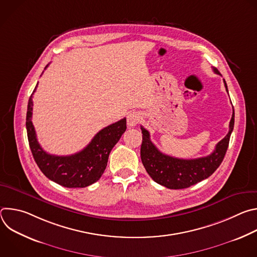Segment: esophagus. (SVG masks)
<instances>
[{
  "instance_id": "esophagus-1",
  "label": "esophagus",
  "mask_w": 257,
  "mask_h": 257,
  "mask_svg": "<svg viewBox=\"0 0 257 257\" xmlns=\"http://www.w3.org/2000/svg\"><path fill=\"white\" fill-rule=\"evenodd\" d=\"M141 115L139 112H130L127 116V124L129 127H135L140 121Z\"/></svg>"
}]
</instances>
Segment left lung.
I'll use <instances>...</instances> for the list:
<instances>
[{
  "label": "left lung",
  "instance_id": "left-lung-1",
  "mask_svg": "<svg viewBox=\"0 0 257 257\" xmlns=\"http://www.w3.org/2000/svg\"><path fill=\"white\" fill-rule=\"evenodd\" d=\"M213 71L216 74H219L216 68H213ZM224 83L228 92L225 79ZM234 121L235 114L233 108L228 134L215 145L214 151L209 156L192 160L177 159L161 153L152 142L150 132L141 126L142 144L140 156L146 172L158 184L169 189L188 188L208 178L222 164L225 158L230 136L234 129Z\"/></svg>",
  "mask_w": 257,
  "mask_h": 257
}]
</instances>
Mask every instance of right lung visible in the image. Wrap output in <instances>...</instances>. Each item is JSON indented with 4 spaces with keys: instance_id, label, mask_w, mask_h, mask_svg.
I'll return each instance as SVG.
<instances>
[{
    "instance_id": "add662e5",
    "label": "right lung",
    "mask_w": 257,
    "mask_h": 257,
    "mask_svg": "<svg viewBox=\"0 0 257 257\" xmlns=\"http://www.w3.org/2000/svg\"><path fill=\"white\" fill-rule=\"evenodd\" d=\"M48 65L46 66V68ZM45 68V69H46ZM27 104L26 130L33 159L44 175L67 188H83L96 182L103 174L112 149L126 131V118L101 129L81 152L71 156H55L45 152L32 125V95Z\"/></svg>"
}]
</instances>
